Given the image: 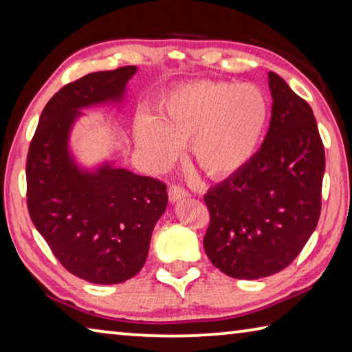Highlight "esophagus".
<instances>
[{"label": "esophagus", "mask_w": 352, "mask_h": 352, "mask_svg": "<svg viewBox=\"0 0 352 352\" xmlns=\"http://www.w3.org/2000/svg\"><path fill=\"white\" fill-rule=\"evenodd\" d=\"M168 194H169V200H170V201H177V200H180V199L189 197L188 190L180 188V186H170Z\"/></svg>", "instance_id": "obj_1"}]
</instances>
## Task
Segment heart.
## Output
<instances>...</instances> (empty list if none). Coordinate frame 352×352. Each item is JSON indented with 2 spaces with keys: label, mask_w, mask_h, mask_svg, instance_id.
I'll list each match as a JSON object with an SVG mask.
<instances>
[{
  "label": "heart",
  "mask_w": 352,
  "mask_h": 352,
  "mask_svg": "<svg viewBox=\"0 0 352 352\" xmlns=\"http://www.w3.org/2000/svg\"><path fill=\"white\" fill-rule=\"evenodd\" d=\"M140 113L136 146L153 168L164 169L188 144L197 168L226 178L252 163L270 126V100L252 83L201 80L177 88L158 107Z\"/></svg>",
  "instance_id": "obj_1"
}]
</instances>
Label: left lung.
Listing matches in <instances>:
<instances>
[{"instance_id": "8db88e82", "label": "left lung", "mask_w": 352, "mask_h": 352, "mask_svg": "<svg viewBox=\"0 0 352 352\" xmlns=\"http://www.w3.org/2000/svg\"><path fill=\"white\" fill-rule=\"evenodd\" d=\"M269 132L247 168L205 194L208 258L225 275L259 279L294 262L318 223L324 147L314 111L269 73Z\"/></svg>"}]
</instances>
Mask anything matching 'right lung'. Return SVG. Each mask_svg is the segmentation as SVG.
<instances>
[{"label":"right lung","instance_id":"obj_1","mask_svg":"<svg viewBox=\"0 0 352 352\" xmlns=\"http://www.w3.org/2000/svg\"><path fill=\"white\" fill-rule=\"evenodd\" d=\"M136 67L98 71L60 88L41 111L26 162L28 211L58 262L94 284L133 278L147 259L155 223L168 205L166 184L110 163L80 169L71 127L91 105L121 102Z\"/></svg>","mask_w":352,"mask_h":352}]
</instances>
